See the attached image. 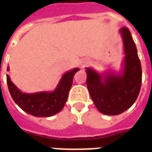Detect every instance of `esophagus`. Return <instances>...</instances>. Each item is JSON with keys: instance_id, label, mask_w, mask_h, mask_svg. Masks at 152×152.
Masks as SVG:
<instances>
[{"instance_id": "1", "label": "esophagus", "mask_w": 152, "mask_h": 152, "mask_svg": "<svg viewBox=\"0 0 152 152\" xmlns=\"http://www.w3.org/2000/svg\"><path fill=\"white\" fill-rule=\"evenodd\" d=\"M88 62L89 61H87V60H84V61H83V66H85L86 65H87V64H88Z\"/></svg>"}]
</instances>
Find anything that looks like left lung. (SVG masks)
<instances>
[{
  "label": "left lung",
  "instance_id": "left-lung-1",
  "mask_svg": "<svg viewBox=\"0 0 152 152\" xmlns=\"http://www.w3.org/2000/svg\"><path fill=\"white\" fill-rule=\"evenodd\" d=\"M123 40L124 58L119 73L115 70L99 74L86 67V85L94 103L99 112L117 115L134 104L142 83V68L136 45L126 27L119 29Z\"/></svg>",
  "mask_w": 152,
  "mask_h": 152
}]
</instances>
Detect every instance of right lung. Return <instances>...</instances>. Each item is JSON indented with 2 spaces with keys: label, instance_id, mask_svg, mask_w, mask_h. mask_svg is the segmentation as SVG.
Instances as JSON below:
<instances>
[{
  "label": "right lung",
  "instance_id": "add662e5",
  "mask_svg": "<svg viewBox=\"0 0 152 152\" xmlns=\"http://www.w3.org/2000/svg\"><path fill=\"white\" fill-rule=\"evenodd\" d=\"M10 70V67H7ZM78 68L66 72L53 91H41L37 93H24L16 86L9 75L7 85L12 99L21 110L35 117H50L62 110L71 88L73 77Z\"/></svg>",
  "mask_w": 152,
  "mask_h": 152
}]
</instances>
